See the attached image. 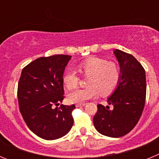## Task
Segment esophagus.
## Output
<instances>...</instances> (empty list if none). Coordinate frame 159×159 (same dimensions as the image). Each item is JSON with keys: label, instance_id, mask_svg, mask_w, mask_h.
I'll list each match as a JSON object with an SVG mask.
<instances>
[{"label": "esophagus", "instance_id": "34e87169", "mask_svg": "<svg viewBox=\"0 0 159 159\" xmlns=\"http://www.w3.org/2000/svg\"><path fill=\"white\" fill-rule=\"evenodd\" d=\"M85 105H86L85 102H83V103H76V104H75V107H83L85 106Z\"/></svg>", "mask_w": 159, "mask_h": 159}]
</instances>
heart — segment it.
Returning a JSON list of instances; mask_svg holds the SVG:
<instances>
[{"label": "heart", "mask_w": 159, "mask_h": 159, "mask_svg": "<svg viewBox=\"0 0 159 159\" xmlns=\"http://www.w3.org/2000/svg\"><path fill=\"white\" fill-rule=\"evenodd\" d=\"M79 71L84 76H88L87 88L74 89L67 94V100L73 103H83L96 98L99 94L107 95L113 92L119 85L121 70L116 63L102 58L87 59L78 65ZM63 82L68 89L75 88L80 82V76L75 71L64 73Z\"/></svg>", "instance_id": "1"}]
</instances>
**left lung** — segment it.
<instances>
[{
  "label": "left lung",
  "instance_id": "8db88e82",
  "mask_svg": "<svg viewBox=\"0 0 159 159\" xmlns=\"http://www.w3.org/2000/svg\"><path fill=\"white\" fill-rule=\"evenodd\" d=\"M121 78L108 98L110 107L98 104L93 118L95 129L103 135L119 138L128 134L139 120L145 106L147 81L145 69L132 55L116 49Z\"/></svg>",
  "mask_w": 159,
  "mask_h": 159
}]
</instances>
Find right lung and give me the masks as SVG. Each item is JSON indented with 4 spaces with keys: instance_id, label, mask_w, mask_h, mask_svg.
<instances>
[{
    "instance_id": "add662e5",
    "label": "right lung",
    "mask_w": 159,
    "mask_h": 159,
    "mask_svg": "<svg viewBox=\"0 0 159 159\" xmlns=\"http://www.w3.org/2000/svg\"><path fill=\"white\" fill-rule=\"evenodd\" d=\"M71 58L68 55L40 57L21 71L17 88L20 111L29 128L43 139H60L72 127L75 105L56 107L64 100L63 75Z\"/></svg>"
}]
</instances>
